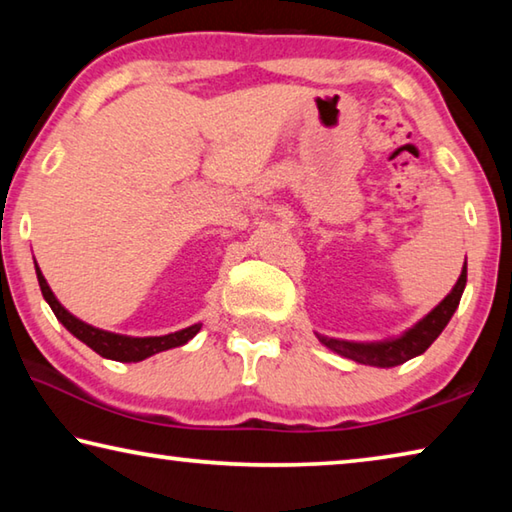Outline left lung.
Here are the masks:
<instances>
[{
  "instance_id": "obj_1",
  "label": "left lung",
  "mask_w": 512,
  "mask_h": 512,
  "mask_svg": "<svg viewBox=\"0 0 512 512\" xmlns=\"http://www.w3.org/2000/svg\"><path fill=\"white\" fill-rule=\"evenodd\" d=\"M467 282V266H463L461 277H458L456 287L452 293L440 302V305L429 311L418 325L411 327L409 332L402 334L400 339L395 341H384V343H350V341H336V339H325V336H318L329 350L339 352L341 357H348L357 363H366V366H377V368H393L400 366V363L418 357L429 345L438 339L440 332L447 327L449 318L454 316V311L461 302L463 289Z\"/></svg>"
}]
</instances>
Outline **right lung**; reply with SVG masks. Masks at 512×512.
Masks as SVG:
<instances>
[{
	"label": "right lung",
	"instance_id": "1",
	"mask_svg": "<svg viewBox=\"0 0 512 512\" xmlns=\"http://www.w3.org/2000/svg\"><path fill=\"white\" fill-rule=\"evenodd\" d=\"M38 273V282H40V291L45 300L49 302L51 311H54L56 318L63 323L69 332H72L76 339L83 341L88 348H92L97 354L112 361H142L151 354H158L162 350L169 348H178V345H185L189 339H194L201 325H192L187 329H180V332H173L167 336H146V339H135V336H121V334H112V332H103V329L92 327L88 323H83L76 316L69 314V311L60 305L56 300L54 293H51L49 284L45 277H42L40 268L36 266Z\"/></svg>",
	"mask_w": 512,
	"mask_h": 512
}]
</instances>
